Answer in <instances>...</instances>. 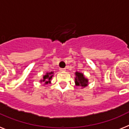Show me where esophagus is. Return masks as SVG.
Returning a JSON list of instances; mask_svg holds the SVG:
<instances>
[{"label":"esophagus","instance_id":"esophagus-1","mask_svg":"<svg viewBox=\"0 0 129 129\" xmlns=\"http://www.w3.org/2000/svg\"><path fill=\"white\" fill-rule=\"evenodd\" d=\"M59 70H60V72H64V71H66L65 69H60Z\"/></svg>","mask_w":129,"mask_h":129}]
</instances>
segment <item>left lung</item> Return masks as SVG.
Returning a JSON list of instances; mask_svg holds the SVG:
<instances>
[{"label": "left lung", "mask_w": 129, "mask_h": 129, "mask_svg": "<svg viewBox=\"0 0 129 129\" xmlns=\"http://www.w3.org/2000/svg\"><path fill=\"white\" fill-rule=\"evenodd\" d=\"M75 74H76L75 84H76V86H80V87H82V88H84V87L88 86V79L84 76V74L82 73L76 72L75 73Z\"/></svg>", "instance_id": "1"}]
</instances>
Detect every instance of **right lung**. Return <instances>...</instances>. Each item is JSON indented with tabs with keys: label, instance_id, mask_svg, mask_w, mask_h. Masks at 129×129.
Here are the masks:
<instances>
[{
	"label": "right lung",
	"instance_id": "1",
	"mask_svg": "<svg viewBox=\"0 0 129 129\" xmlns=\"http://www.w3.org/2000/svg\"><path fill=\"white\" fill-rule=\"evenodd\" d=\"M53 72L46 73V74L43 76V79L41 80V82H45L44 84H48V83H50V80H51L52 77H53Z\"/></svg>",
	"mask_w": 129,
	"mask_h": 129
}]
</instances>
